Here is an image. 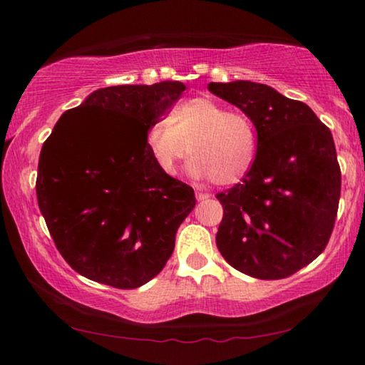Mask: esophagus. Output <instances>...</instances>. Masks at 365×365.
I'll list each match as a JSON object with an SVG mask.
<instances>
[{
    "mask_svg": "<svg viewBox=\"0 0 365 365\" xmlns=\"http://www.w3.org/2000/svg\"><path fill=\"white\" fill-rule=\"evenodd\" d=\"M211 196H209L207 192H196V199L197 201H206V199H209Z\"/></svg>",
    "mask_w": 365,
    "mask_h": 365,
    "instance_id": "esophagus-1",
    "label": "esophagus"
}]
</instances>
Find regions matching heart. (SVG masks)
Instances as JSON below:
<instances>
[{
	"label": "heart",
	"instance_id": "obj_1",
	"mask_svg": "<svg viewBox=\"0 0 365 365\" xmlns=\"http://www.w3.org/2000/svg\"><path fill=\"white\" fill-rule=\"evenodd\" d=\"M146 146L166 174L176 173L191 151L192 176L211 178L217 186H234L247 176L256 161L257 134L246 114L197 96L174 106L169 121L151 124Z\"/></svg>",
	"mask_w": 365,
	"mask_h": 365
}]
</instances>
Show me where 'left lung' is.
I'll return each mask as SVG.
<instances>
[{
    "instance_id": "left-lung-1",
    "label": "left lung",
    "mask_w": 365,
    "mask_h": 365,
    "mask_svg": "<svg viewBox=\"0 0 365 365\" xmlns=\"http://www.w3.org/2000/svg\"><path fill=\"white\" fill-rule=\"evenodd\" d=\"M257 131V156L241 182L219 192L222 257L247 276L274 281L311 264L331 239L341 197L332 134L307 104L252 81L209 83Z\"/></svg>"
}]
</instances>
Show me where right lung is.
Masks as SVG:
<instances>
[{
    "label": "right lung",
    "instance_id": "right-lung-1",
    "mask_svg": "<svg viewBox=\"0 0 365 365\" xmlns=\"http://www.w3.org/2000/svg\"><path fill=\"white\" fill-rule=\"evenodd\" d=\"M184 89L179 81L98 89L44 141L38 206L59 254L81 276L136 289L171 257L196 197L154 163L146 133Z\"/></svg>",
    "mask_w": 365,
    "mask_h": 365
}]
</instances>
